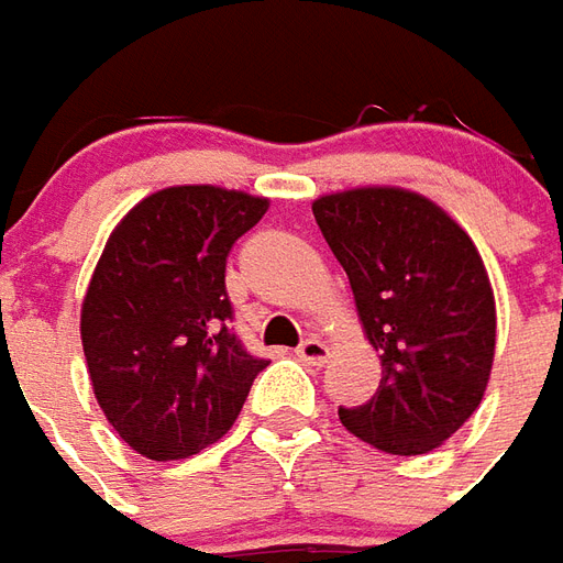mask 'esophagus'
<instances>
[{
  "label": "esophagus",
  "mask_w": 563,
  "mask_h": 563,
  "mask_svg": "<svg viewBox=\"0 0 563 563\" xmlns=\"http://www.w3.org/2000/svg\"><path fill=\"white\" fill-rule=\"evenodd\" d=\"M297 357L309 366H324L327 357H330V349H327L321 339H306L300 349H297Z\"/></svg>",
  "instance_id": "34e87169"
}]
</instances>
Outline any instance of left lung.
<instances>
[{
    "mask_svg": "<svg viewBox=\"0 0 563 563\" xmlns=\"http://www.w3.org/2000/svg\"><path fill=\"white\" fill-rule=\"evenodd\" d=\"M312 211L382 352L373 400L339 409V421L388 454L440 449L492 376L497 312L479 251L437 202L402 187L327 194Z\"/></svg>",
    "mask_w": 563,
    "mask_h": 563,
    "instance_id": "8db88e82",
    "label": "left lung"
}]
</instances>
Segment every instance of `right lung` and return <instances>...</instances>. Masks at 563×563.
I'll return each instance as SVG.
<instances>
[{
    "label": "right lung",
    "mask_w": 563,
    "mask_h": 563,
    "mask_svg": "<svg viewBox=\"0 0 563 563\" xmlns=\"http://www.w3.org/2000/svg\"><path fill=\"white\" fill-rule=\"evenodd\" d=\"M269 199L166 187L111 230L81 306L87 373L130 449L178 461L218 442L266 361L233 333L227 254Z\"/></svg>",
    "instance_id": "right-lung-1"
}]
</instances>
